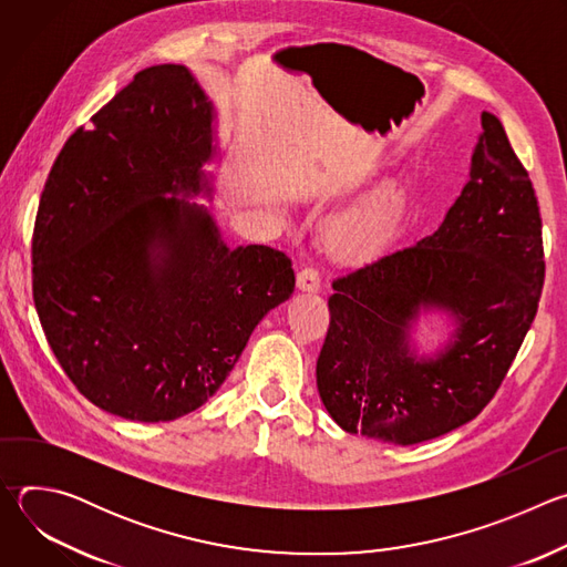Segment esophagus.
Masks as SVG:
<instances>
[{
    "mask_svg": "<svg viewBox=\"0 0 567 567\" xmlns=\"http://www.w3.org/2000/svg\"><path fill=\"white\" fill-rule=\"evenodd\" d=\"M298 289L302 291H318L320 289V274L316 267H302L296 276Z\"/></svg>",
    "mask_w": 567,
    "mask_h": 567,
    "instance_id": "34e87169",
    "label": "esophagus"
}]
</instances>
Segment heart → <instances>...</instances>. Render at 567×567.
<instances>
[{
  "instance_id": "1",
  "label": "heart",
  "mask_w": 567,
  "mask_h": 567,
  "mask_svg": "<svg viewBox=\"0 0 567 567\" xmlns=\"http://www.w3.org/2000/svg\"><path fill=\"white\" fill-rule=\"evenodd\" d=\"M381 219H383V208L379 204H374V206L352 215L350 219L341 221L334 230V237H337L339 245H343L348 249L363 247L374 237Z\"/></svg>"
}]
</instances>
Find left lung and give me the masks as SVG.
Returning <instances> with one entry per match:
<instances>
[{
    "label": "left lung",
    "mask_w": 567,
    "mask_h": 567,
    "mask_svg": "<svg viewBox=\"0 0 567 567\" xmlns=\"http://www.w3.org/2000/svg\"><path fill=\"white\" fill-rule=\"evenodd\" d=\"M471 179L433 235L332 280L316 385L348 433L440 437L482 413L529 332L545 280L538 199L503 123L482 112ZM458 318L435 362L405 343L420 308Z\"/></svg>",
    "instance_id": "left-lung-1"
}]
</instances>
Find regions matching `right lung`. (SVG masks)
Masks as SVG:
<instances>
[{"instance_id":"right-lung-1","label":"right lung","mask_w":567,"mask_h":567,"mask_svg":"<svg viewBox=\"0 0 567 567\" xmlns=\"http://www.w3.org/2000/svg\"><path fill=\"white\" fill-rule=\"evenodd\" d=\"M210 121L186 66H147L66 138L40 197L44 337L80 394L125 420L197 411L296 287L287 254L230 251L204 208L164 197L199 190Z\"/></svg>"}]
</instances>
